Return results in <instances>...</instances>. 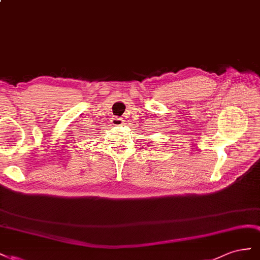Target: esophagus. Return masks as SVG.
Instances as JSON below:
<instances>
[{"instance_id": "34e87169", "label": "esophagus", "mask_w": 260, "mask_h": 260, "mask_svg": "<svg viewBox=\"0 0 260 260\" xmlns=\"http://www.w3.org/2000/svg\"><path fill=\"white\" fill-rule=\"evenodd\" d=\"M112 125H114V126H121V125H123L124 124V122H123V120L121 117H116V116H114V117H112Z\"/></svg>"}]
</instances>
